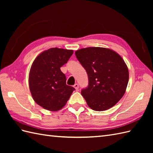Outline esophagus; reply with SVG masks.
Listing matches in <instances>:
<instances>
[{"label": "esophagus", "instance_id": "1", "mask_svg": "<svg viewBox=\"0 0 153 153\" xmlns=\"http://www.w3.org/2000/svg\"><path fill=\"white\" fill-rule=\"evenodd\" d=\"M74 87L75 89H76V91H78V89H79V85L77 83H76L75 85H74Z\"/></svg>", "mask_w": 153, "mask_h": 153}]
</instances>
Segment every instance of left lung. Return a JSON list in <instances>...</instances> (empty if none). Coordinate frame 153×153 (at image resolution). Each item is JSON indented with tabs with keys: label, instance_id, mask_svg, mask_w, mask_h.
<instances>
[{
	"label": "left lung",
	"instance_id": "8db88e82",
	"mask_svg": "<svg viewBox=\"0 0 153 153\" xmlns=\"http://www.w3.org/2000/svg\"><path fill=\"white\" fill-rule=\"evenodd\" d=\"M75 54L88 75L89 85L81 91L87 105L95 111L112 108L124 95L128 83L124 60L115 51L102 47L83 48Z\"/></svg>",
	"mask_w": 153,
	"mask_h": 153
}]
</instances>
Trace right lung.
<instances>
[{"label":"right lung","mask_w":153,"mask_h":153,"mask_svg":"<svg viewBox=\"0 0 153 153\" xmlns=\"http://www.w3.org/2000/svg\"><path fill=\"white\" fill-rule=\"evenodd\" d=\"M72 50L51 48L37 56L29 75V86L35 102L50 111L62 108L75 89L66 85L60 67L67 63Z\"/></svg>","instance_id":"1"}]
</instances>
